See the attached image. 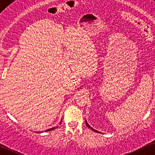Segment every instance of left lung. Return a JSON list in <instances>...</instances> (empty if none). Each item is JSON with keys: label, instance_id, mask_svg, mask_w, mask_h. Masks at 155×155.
<instances>
[{"label": "left lung", "instance_id": "1", "mask_svg": "<svg viewBox=\"0 0 155 155\" xmlns=\"http://www.w3.org/2000/svg\"><path fill=\"white\" fill-rule=\"evenodd\" d=\"M86 125H87V126H88V127H89V128H90V129H91V130H94V131H95V132H96V133H99V132H98V131H97V130H96L93 129L91 127H90V126H89V125H88V123H87V122H86Z\"/></svg>", "mask_w": 155, "mask_h": 155}]
</instances>
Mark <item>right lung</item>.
I'll return each mask as SVG.
<instances>
[{"mask_svg": "<svg viewBox=\"0 0 155 155\" xmlns=\"http://www.w3.org/2000/svg\"><path fill=\"white\" fill-rule=\"evenodd\" d=\"M55 128H56V127H52V128H51V129H48V130H45V131H50V130H54ZM39 133V132H38Z\"/></svg>", "mask_w": 155, "mask_h": 155, "instance_id": "obj_1", "label": "right lung"}]
</instances>
